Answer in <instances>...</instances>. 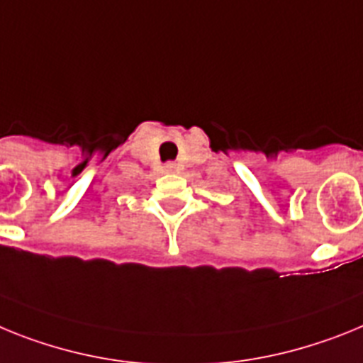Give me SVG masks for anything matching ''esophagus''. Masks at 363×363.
I'll use <instances>...</instances> for the list:
<instances>
[{
	"label": "esophagus",
	"mask_w": 363,
	"mask_h": 363,
	"mask_svg": "<svg viewBox=\"0 0 363 363\" xmlns=\"http://www.w3.org/2000/svg\"><path fill=\"white\" fill-rule=\"evenodd\" d=\"M164 169H166V172H169V173L177 172V164H173V162L166 164V166H164Z\"/></svg>",
	"instance_id": "1"
}]
</instances>
